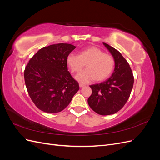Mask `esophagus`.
Listing matches in <instances>:
<instances>
[{
	"label": "esophagus",
	"mask_w": 160,
	"mask_h": 160,
	"mask_svg": "<svg viewBox=\"0 0 160 160\" xmlns=\"http://www.w3.org/2000/svg\"><path fill=\"white\" fill-rule=\"evenodd\" d=\"M85 85L83 84V83H79V87L80 88H83V87H85Z\"/></svg>",
	"instance_id": "obj_1"
}]
</instances>
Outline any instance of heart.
Here are the masks:
<instances>
[{"label": "heart", "mask_w": 160, "mask_h": 160, "mask_svg": "<svg viewBox=\"0 0 160 160\" xmlns=\"http://www.w3.org/2000/svg\"><path fill=\"white\" fill-rule=\"evenodd\" d=\"M67 63L75 74L83 70L86 64L87 69L77 75V79L82 83H89L95 79L97 81L108 79L113 71L115 59L99 48L90 46L81 50L79 55L70 53L67 57Z\"/></svg>", "instance_id": "heart-1"}]
</instances>
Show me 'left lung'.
<instances>
[{
    "label": "left lung",
    "mask_w": 160,
    "mask_h": 160,
    "mask_svg": "<svg viewBox=\"0 0 160 160\" xmlns=\"http://www.w3.org/2000/svg\"><path fill=\"white\" fill-rule=\"evenodd\" d=\"M115 59V69L108 79L91 85L92 94L88 101L90 108L101 115L117 113L128 101L132 92L134 77L132 69L120 52L103 42Z\"/></svg>",
    "instance_id": "obj_1"
}]
</instances>
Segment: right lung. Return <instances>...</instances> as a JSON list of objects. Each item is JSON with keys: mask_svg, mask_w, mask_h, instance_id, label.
<instances>
[{"mask_svg": "<svg viewBox=\"0 0 160 160\" xmlns=\"http://www.w3.org/2000/svg\"><path fill=\"white\" fill-rule=\"evenodd\" d=\"M76 48L58 43L38 50L27 65L26 88L36 107L46 113L60 112L79 89V83L67 68V57Z\"/></svg>", "mask_w": 160, "mask_h": 160, "instance_id": "1", "label": "right lung"}]
</instances>
